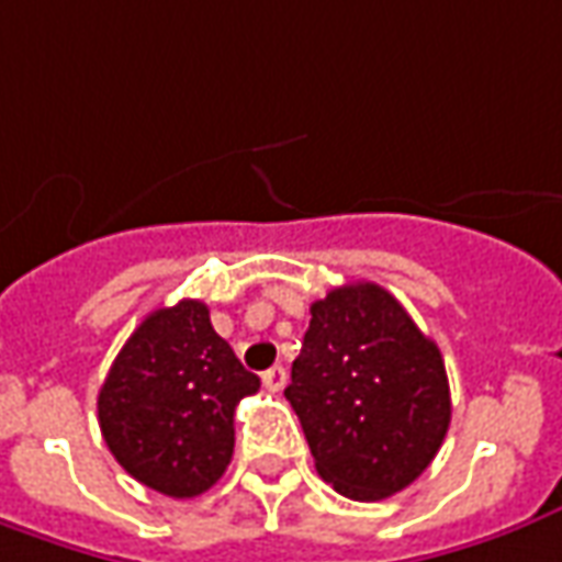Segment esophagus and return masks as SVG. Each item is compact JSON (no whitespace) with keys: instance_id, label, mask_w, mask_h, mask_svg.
I'll return each mask as SVG.
<instances>
[{"instance_id":"1","label":"esophagus","mask_w":562,"mask_h":562,"mask_svg":"<svg viewBox=\"0 0 562 562\" xmlns=\"http://www.w3.org/2000/svg\"><path fill=\"white\" fill-rule=\"evenodd\" d=\"M261 381H265L267 391H282V387H285V369H282V366H273V369H267L265 375H261Z\"/></svg>"}]
</instances>
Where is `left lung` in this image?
<instances>
[{
    "mask_svg": "<svg viewBox=\"0 0 562 562\" xmlns=\"http://www.w3.org/2000/svg\"><path fill=\"white\" fill-rule=\"evenodd\" d=\"M285 400L316 473L353 502H381L415 483L452 418L440 347L375 282L313 301Z\"/></svg>",
    "mask_w": 562,
    "mask_h": 562,
    "instance_id": "8db88e82",
    "label": "left lung"
}]
</instances>
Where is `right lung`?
Returning a JSON list of instances; mask_svg holds the SVG:
<instances>
[{
    "label": "right lung",
    "instance_id": "1",
    "mask_svg": "<svg viewBox=\"0 0 562 562\" xmlns=\"http://www.w3.org/2000/svg\"><path fill=\"white\" fill-rule=\"evenodd\" d=\"M261 387L212 329L209 307L184 297L153 311L122 345L98 393L113 458L147 490L193 498L233 458V412Z\"/></svg>",
    "mask_w": 562,
    "mask_h": 562
}]
</instances>
